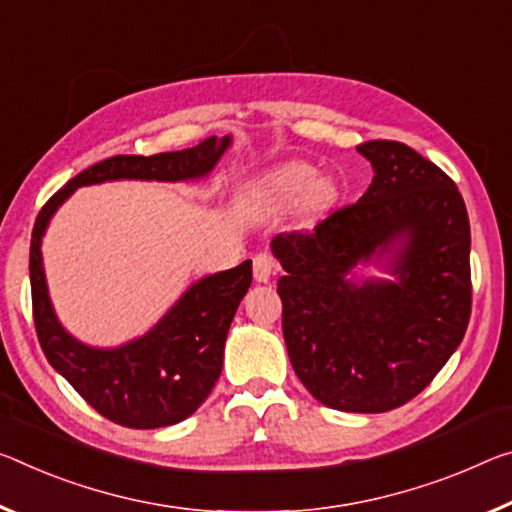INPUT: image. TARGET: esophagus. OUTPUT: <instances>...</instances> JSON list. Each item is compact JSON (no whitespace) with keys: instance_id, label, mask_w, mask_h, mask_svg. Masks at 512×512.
I'll list each match as a JSON object with an SVG mask.
<instances>
[{"instance_id":"34e87169","label":"esophagus","mask_w":512,"mask_h":512,"mask_svg":"<svg viewBox=\"0 0 512 512\" xmlns=\"http://www.w3.org/2000/svg\"><path fill=\"white\" fill-rule=\"evenodd\" d=\"M278 266H275V259L269 253H259L253 259V273L257 282H269Z\"/></svg>"}]
</instances>
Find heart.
Instances as JSON below:
<instances>
[{
	"mask_svg": "<svg viewBox=\"0 0 512 512\" xmlns=\"http://www.w3.org/2000/svg\"><path fill=\"white\" fill-rule=\"evenodd\" d=\"M266 196L278 205H294L298 198H303L307 207H323L330 198V184L319 177L316 168L310 164H287L269 175L264 184Z\"/></svg>",
	"mask_w": 512,
	"mask_h": 512,
	"instance_id": "obj_1",
	"label": "heart"
}]
</instances>
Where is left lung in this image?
I'll list each match as a JSON object with an SVG mask.
<instances>
[{
	"instance_id": "8db88e82",
	"label": "left lung",
	"mask_w": 512,
	"mask_h": 512,
	"mask_svg": "<svg viewBox=\"0 0 512 512\" xmlns=\"http://www.w3.org/2000/svg\"><path fill=\"white\" fill-rule=\"evenodd\" d=\"M358 152L373 168L364 196L312 232H282L271 250L282 332L300 383L342 412H387L437 376L472 312L469 218L458 186L396 141ZM376 263L392 279H364Z\"/></svg>"
}]
</instances>
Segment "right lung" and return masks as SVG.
Masks as SVG:
<instances>
[{
	"instance_id": "add662e5",
	"label": "right lung",
	"mask_w": 512,
	"mask_h": 512,
	"mask_svg": "<svg viewBox=\"0 0 512 512\" xmlns=\"http://www.w3.org/2000/svg\"><path fill=\"white\" fill-rule=\"evenodd\" d=\"M232 136L207 139L196 148L152 157L118 154L81 170L45 202L31 232L29 278L38 342L47 362L102 417L127 428L180 424L196 412L216 385L234 312L253 282V262L193 282L175 305L132 342L100 348L79 342L54 312L43 266V237L63 202L79 186L118 180L196 182L212 173Z\"/></svg>"
}]
</instances>
